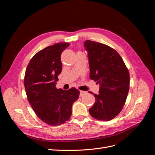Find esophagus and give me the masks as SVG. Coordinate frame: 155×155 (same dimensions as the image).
Here are the masks:
<instances>
[{"label":"esophagus","mask_w":155,"mask_h":155,"mask_svg":"<svg viewBox=\"0 0 155 155\" xmlns=\"http://www.w3.org/2000/svg\"><path fill=\"white\" fill-rule=\"evenodd\" d=\"M87 94V92L85 91H80V94H79V95H80L81 97L83 96L84 95H85Z\"/></svg>","instance_id":"1"}]
</instances>
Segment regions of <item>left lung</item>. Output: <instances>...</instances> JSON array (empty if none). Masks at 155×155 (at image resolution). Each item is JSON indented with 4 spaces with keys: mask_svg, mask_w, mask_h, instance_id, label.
I'll use <instances>...</instances> for the list:
<instances>
[{
    "mask_svg": "<svg viewBox=\"0 0 155 155\" xmlns=\"http://www.w3.org/2000/svg\"><path fill=\"white\" fill-rule=\"evenodd\" d=\"M90 78L100 83L99 94L89 113L96 120L109 121L122 110L129 90L130 76L122 58L110 46L87 40ZM92 94V92H91Z\"/></svg>",
    "mask_w": 155,
    "mask_h": 155,
    "instance_id": "8db88e82",
    "label": "left lung"
}]
</instances>
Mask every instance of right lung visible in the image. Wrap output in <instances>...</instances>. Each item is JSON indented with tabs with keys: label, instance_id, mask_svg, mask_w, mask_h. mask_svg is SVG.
Instances as JSON below:
<instances>
[{
	"label": "right lung",
	"instance_id": "right-lung-1",
	"mask_svg": "<svg viewBox=\"0 0 155 155\" xmlns=\"http://www.w3.org/2000/svg\"><path fill=\"white\" fill-rule=\"evenodd\" d=\"M68 46V43H59L39 51L30 61L25 72L28 100L37 116L51 126L70 119L72 104L79 96L76 88L64 91L55 87L62 71L61 55Z\"/></svg>",
	"mask_w": 155,
	"mask_h": 155
}]
</instances>
